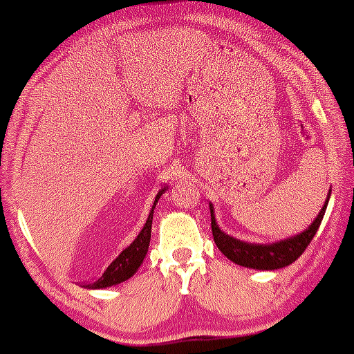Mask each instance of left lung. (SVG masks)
I'll list each match as a JSON object with an SVG mask.
<instances>
[{"label":"left lung","mask_w":354,"mask_h":354,"mask_svg":"<svg viewBox=\"0 0 354 354\" xmlns=\"http://www.w3.org/2000/svg\"><path fill=\"white\" fill-rule=\"evenodd\" d=\"M330 198V194H328ZM326 205V200L324 208H322L315 221L308 226L307 230L297 234V236H292L289 239H283V241L272 243V244H252V243H244L239 239H234L233 236L223 233L218 228L215 216H213V207L210 205V215H212V233L213 239H215L218 250L239 266L244 268H252V269H264V270H274L286 268L292 263L299 259L302 256V252L307 250V246L315 236L318 226H320L322 220H324Z\"/></svg>","instance_id":"left-lung-1"}]
</instances>
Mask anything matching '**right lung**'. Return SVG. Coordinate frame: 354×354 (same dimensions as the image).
I'll return each instance as SVG.
<instances>
[{"mask_svg":"<svg viewBox=\"0 0 354 354\" xmlns=\"http://www.w3.org/2000/svg\"><path fill=\"white\" fill-rule=\"evenodd\" d=\"M164 190L165 187L156 197V202L152 205L149 218H147L146 225H144L141 233L138 234V238L134 239V241L131 243L129 246L126 248V250L121 252V254L118 256L110 266H108L106 270L102 274V277L97 279V281L91 283H84V287H86V289H103V287H110V286H115V283L124 282L126 279H129L134 272H136L139 266L142 264L144 256L147 254V248H149V243H151L152 215H154L157 200L160 198V195L164 194Z\"/></svg>","mask_w":354,"mask_h":354,"instance_id":"1","label":"right lung"}]
</instances>
